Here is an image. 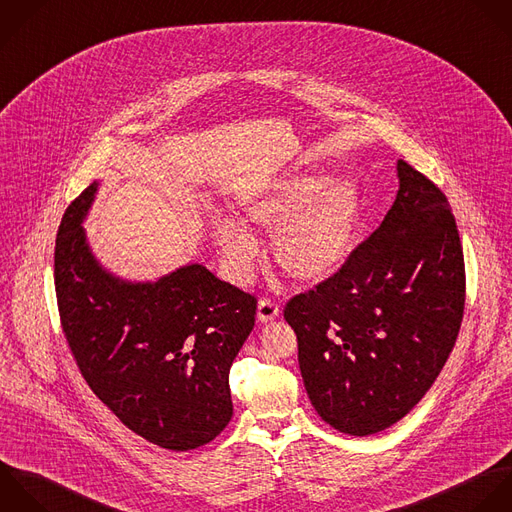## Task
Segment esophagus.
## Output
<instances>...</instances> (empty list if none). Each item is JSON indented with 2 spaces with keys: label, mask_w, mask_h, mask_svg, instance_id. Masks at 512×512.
Segmentation results:
<instances>
[{
  "label": "esophagus",
  "mask_w": 512,
  "mask_h": 512,
  "mask_svg": "<svg viewBox=\"0 0 512 512\" xmlns=\"http://www.w3.org/2000/svg\"><path fill=\"white\" fill-rule=\"evenodd\" d=\"M279 317V305L271 299H261L259 305H257V319L261 323H269L273 319Z\"/></svg>",
  "instance_id": "obj_1"
}]
</instances>
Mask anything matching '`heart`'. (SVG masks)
Wrapping results in <instances>:
<instances>
[{"label": "heart", "mask_w": 512, "mask_h": 512, "mask_svg": "<svg viewBox=\"0 0 512 512\" xmlns=\"http://www.w3.org/2000/svg\"><path fill=\"white\" fill-rule=\"evenodd\" d=\"M245 219L273 233L279 267L299 283H319L337 273L357 245L363 199L351 179L301 171L271 181L243 201ZM215 239L235 281L251 279L257 261L253 235L235 219H219Z\"/></svg>", "instance_id": "heart-1"}]
</instances>
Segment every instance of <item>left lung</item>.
Returning a JSON list of instances; mask_svg holds the SVG:
<instances>
[{"instance_id":"left-lung-1","label":"left lung","mask_w":512,"mask_h":512,"mask_svg":"<svg viewBox=\"0 0 512 512\" xmlns=\"http://www.w3.org/2000/svg\"><path fill=\"white\" fill-rule=\"evenodd\" d=\"M397 171V199L383 223L283 313L315 411L355 437L389 429L425 397L465 311V259L449 199L407 161Z\"/></svg>"}]
</instances>
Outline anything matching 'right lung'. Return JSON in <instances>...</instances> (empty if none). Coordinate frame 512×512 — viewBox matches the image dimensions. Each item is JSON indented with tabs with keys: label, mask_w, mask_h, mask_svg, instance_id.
<instances>
[{
	"label": "right lung",
	"mask_w": 512,
	"mask_h": 512,
	"mask_svg": "<svg viewBox=\"0 0 512 512\" xmlns=\"http://www.w3.org/2000/svg\"><path fill=\"white\" fill-rule=\"evenodd\" d=\"M97 183L65 209L53 279L61 329L89 389L145 441L189 451L231 421L229 369L253 331L257 299L185 265L129 283L91 255L81 221Z\"/></svg>",
	"instance_id": "add662e5"
}]
</instances>
